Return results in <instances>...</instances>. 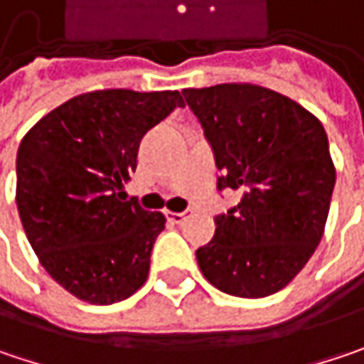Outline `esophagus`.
Masks as SVG:
<instances>
[{"instance_id": "obj_1", "label": "esophagus", "mask_w": 364, "mask_h": 364, "mask_svg": "<svg viewBox=\"0 0 364 364\" xmlns=\"http://www.w3.org/2000/svg\"><path fill=\"white\" fill-rule=\"evenodd\" d=\"M187 216H189V212H168V214H166V218H168L173 225H181Z\"/></svg>"}]
</instances>
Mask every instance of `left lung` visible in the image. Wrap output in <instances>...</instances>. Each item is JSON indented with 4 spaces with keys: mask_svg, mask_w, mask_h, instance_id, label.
Returning a JSON list of instances; mask_svg holds the SVG:
<instances>
[{
    "mask_svg": "<svg viewBox=\"0 0 364 364\" xmlns=\"http://www.w3.org/2000/svg\"><path fill=\"white\" fill-rule=\"evenodd\" d=\"M220 171L218 189L241 202L214 218L196 251L205 280L226 294L262 299L282 290L319 245L336 168L319 119L253 84L185 88Z\"/></svg>",
    "mask_w": 364,
    "mask_h": 364,
    "instance_id": "1",
    "label": "left lung"
}]
</instances>
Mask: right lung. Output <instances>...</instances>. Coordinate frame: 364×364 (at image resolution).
Listing matches in <instances>:
<instances>
[{"mask_svg":"<svg viewBox=\"0 0 364 364\" xmlns=\"http://www.w3.org/2000/svg\"><path fill=\"white\" fill-rule=\"evenodd\" d=\"M183 98L177 90H95L70 98L24 136L16 203L28 243L57 284L111 305L146 282L166 218L125 202L139 141Z\"/></svg>","mask_w":364,"mask_h":364,"instance_id":"right-lung-1","label":"right lung"}]
</instances>
